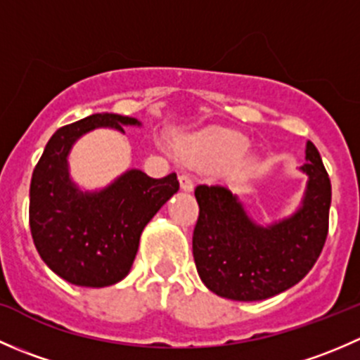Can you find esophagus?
Segmentation results:
<instances>
[{"instance_id":"1","label":"esophagus","mask_w":360,"mask_h":360,"mask_svg":"<svg viewBox=\"0 0 360 360\" xmlns=\"http://www.w3.org/2000/svg\"><path fill=\"white\" fill-rule=\"evenodd\" d=\"M179 184L183 191H193V181H191V177L188 176V174H181Z\"/></svg>"}]
</instances>
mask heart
Returning <instances> with one entry per match:
<instances>
[{
	"mask_svg": "<svg viewBox=\"0 0 360 360\" xmlns=\"http://www.w3.org/2000/svg\"><path fill=\"white\" fill-rule=\"evenodd\" d=\"M249 148V139L233 130H205L181 141L179 151L200 163H221L238 158Z\"/></svg>",
	"mask_w": 360,
	"mask_h": 360,
	"instance_id": "obj_1",
	"label": "heart"
}]
</instances>
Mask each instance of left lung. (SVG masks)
<instances>
[{
	"mask_svg": "<svg viewBox=\"0 0 360 360\" xmlns=\"http://www.w3.org/2000/svg\"><path fill=\"white\" fill-rule=\"evenodd\" d=\"M304 160L301 205L270 224L256 223L228 188L197 186L193 257L207 289L228 300L261 301L288 291L311 270L328 238L331 181L310 141Z\"/></svg>",
	"mask_w": 360,
	"mask_h": 360,
	"instance_id": "8db88e82",
	"label": "left lung"
}]
</instances>
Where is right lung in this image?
Here are the masks:
<instances>
[{"label":"right lung","mask_w":360,"mask_h":360,"mask_svg":"<svg viewBox=\"0 0 360 360\" xmlns=\"http://www.w3.org/2000/svg\"><path fill=\"white\" fill-rule=\"evenodd\" d=\"M141 127L137 118L97 112L57 130L32 172L29 226L46 266L82 288H108L129 275L144 226L177 193L176 174L153 179L130 169L103 190L83 191L69 176L76 141L96 129Z\"/></svg>","instance_id":"right-lung-1"}]
</instances>
